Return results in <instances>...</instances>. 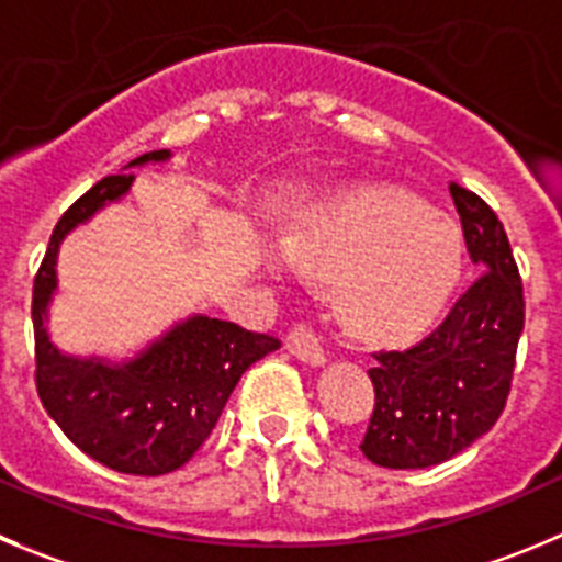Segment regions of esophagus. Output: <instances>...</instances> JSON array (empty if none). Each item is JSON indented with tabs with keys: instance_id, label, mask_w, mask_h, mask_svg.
<instances>
[{
	"instance_id": "1",
	"label": "esophagus",
	"mask_w": 562,
	"mask_h": 562,
	"mask_svg": "<svg viewBox=\"0 0 562 562\" xmlns=\"http://www.w3.org/2000/svg\"><path fill=\"white\" fill-rule=\"evenodd\" d=\"M288 349H291V355H296V358L307 366L327 363V352H324L322 340L316 338V333H313V329L302 327V324L288 333Z\"/></svg>"
}]
</instances>
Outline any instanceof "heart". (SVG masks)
Here are the masks:
<instances>
[{
  "instance_id": "1",
  "label": "heart",
  "mask_w": 562,
  "mask_h": 562,
  "mask_svg": "<svg viewBox=\"0 0 562 562\" xmlns=\"http://www.w3.org/2000/svg\"><path fill=\"white\" fill-rule=\"evenodd\" d=\"M302 274L338 281V311L366 338H405L438 316L465 269L460 229L400 188H358L307 210L282 238Z\"/></svg>"
}]
</instances>
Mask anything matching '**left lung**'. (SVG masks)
<instances>
[{"label":"left lung","instance_id":"8db88e82","mask_svg":"<svg viewBox=\"0 0 562 562\" xmlns=\"http://www.w3.org/2000/svg\"><path fill=\"white\" fill-rule=\"evenodd\" d=\"M449 193L480 277L422 344L374 355V411L360 449L382 469H427L454 458L494 427L510 393L524 329L510 240L476 193L458 182Z\"/></svg>","mask_w":562,"mask_h":562}]
</instances>
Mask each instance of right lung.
<instances>
[{"instance_id": "obj_1", "label": "right lung", "mask_w": 562, "mask_h": 562, "mask_svg": "<svg viewBox=\"0 0 562 562\" xmlns=\"http://www.w3.org/2000/svg\"><path fill=\"white\" fill-rule=\"evenodd\" d=\"M169 149L146 151L127 175L99 180L63 213L33 285L35 387L52 422L77 449L122 474L160 476L193 458L216 427L240 374L280 349L271 335L196 313L151 340L135 358L113 363L60 352L49 338V302L57 291V251L77 224L133 186V169L166 162Z\"/></svg>"}]
</instances>
